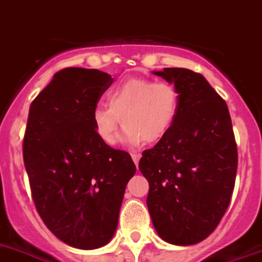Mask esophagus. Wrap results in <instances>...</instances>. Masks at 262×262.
Here are the masks:
<instances>
[{"label":"esophagus","mask_w":262,"mask_h":262,"mask_svg":"<svg viewBox=\"0 0 262 262\" xmlns=\"http://www.w3.org/2000/svg\"><path fill=\"white\" fill-rule=\"evenodd\" d=\"M132 158H133V161H135L136 166L138 165V161H140V158H141V155L140 153H137V151H135V153H132Z\"/></svg>","instance_id":"34e87169"}]
</instances>
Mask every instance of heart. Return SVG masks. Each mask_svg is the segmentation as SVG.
Segmentation results:
<instances>
[{
	"label": "heart",
	"instance_id": "b5f03b06",
	"mask_svg": "<svg viewBox=\"0 0 262 262\" xmlns=\"http://www.w3.org/2000/svg\"><path fill=\"white\" fill-rule=\"evenodd\" d=\"M107 105L92 113L94 132L105 145L116 144L120 118L125 125L121 141L132 146L157 142L168 135L180 107L179 92L169 82L135 78L107 93Z\"/></svg>",
	"mask_w": 262,
	"mask_h": 262
}]
</instances>
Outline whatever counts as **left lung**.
<instances>
[{"mask_svg": "<svg viewBox=\"0 0 262 262\" xmlns=\"http://www.w3.org/2000/svg\"><path fill=\"white\" fill-rule=\"evenodd\" d=\"M173 83L180 107L168 135L142 151L151 223L164 241L188 247L223 219L234 189L237 146L226 102L205 77L182 68L153 70Z\"/></svg>", "mask_w": 262, "mask_h": 262, "instance_id": "obj_1", "label": "left lung"}]
</instances>
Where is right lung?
<instances>
[{
  "label": "right lung",
  "instance_id": "right-lung-1",
  "mask_svg": "<svg viewBox=\"0 0 262 262\" xmlns=\"http://www.w3.org/2000/svg\"><path fill=\"white\" fill-rule=\"evenodd\" d=\"M97 69L68 68L33 101L24 138L32 195L48 229L62 243L92 250L106 245L136 165L97 137L92 113L113 83Z\"/></svg>",
  "mask_w": 262,
  "mask_h": 262
}]
</instances>
